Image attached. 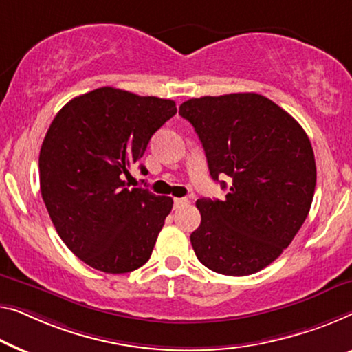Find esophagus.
Instances as JSON below:
<instances>
[{
  "mask_svg": "<svg viewBox=\"0 0 352 352\" xmlns=\"http://www.w3.org/2000/svg\"><path fill=\"white\" fill-rule=\"evenodd\" d=\"M188 202H190V201H188L186 197H175L174 199V208H180L183 206H186Z\"/></svg>",
  "mask_w": 352,
  "mask_h": 352,
  "instance_id": "1",
  "label": "esophagus"
}]
</instances>
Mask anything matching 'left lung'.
I'll list each match as a JSON object with an SVG mask.
<instances>
[{
    "mask_svg": "<svg viewBox=\"0 0 352 352\" xmlns=\"http://www.w3.org/2000/svg\"><path fill=\"white\" fill-rule=\"evenodd\" d=\"M178 113L201 139L213 180H232L224 201L196 202L201 226L191 234L194 253L217 274H256L289 246L310 212L316 188L310 139L258 93L192 98Z\"/></svg>",
    "mask_w": 352,
    "mask_h": 352,
    "instance_id": "left-lung-1",
    "label": "left lung"
}]
</instances>
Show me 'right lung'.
I'll return each mask as SVG.
<instances>
[{"instance_id": "add662e5", "label": "right lung", "mask_w": 352, "mask_h": 352, "mask_svg": "<svg viewBox=\"0 0 352 352\" xmlns=\"http://www.w3.org/2000/svg\"><path fill=\"white\" fill-rule=\"evenodd\" d=\"M175 113L170 99L102 87L71 99L47 131L42 199L63 242L93 269L128 274L150 259L174 201L126 178Z\"/></svg>"}]
</instances>
